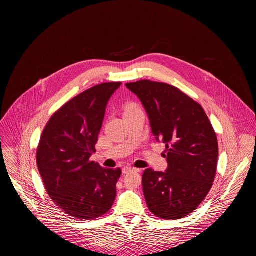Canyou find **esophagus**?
<instances>
[{
  "instance_id": "1",
  "label": "esophagus",
  "mask_w": 256,
  "mask_h": 256,
  "mask_svg": "<svg viewBox=\"0 0 256 256\" xmlns=\"http://www.w3.org/2000/svg\"><path fill=\"white\" fill-rule=\"evenodd\" d=\"M140 170L137 169V168H132V167H129V166H126L123 168V174H128L130 172H140Z\"/></svg>"
}]
</instances>
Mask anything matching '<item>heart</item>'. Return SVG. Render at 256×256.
Returning <instances> with one entry per match:
<instances>
[{
	"label": "heart",
	"mask_w": 256,
	"mask_h": 256,
	"mask_svg": "<svg viewBox=\"0 0 256 256\" xmlns=\"http://www.w3.org/2000/svg\"><path fill=\"white\" fill-rule=\"evenodd\" d=\"M135 108L134 104H128V106L125 108V112L128 110H130V108Z\"/></svg>",
	"instance_id": "heart-1"
}]
</instances>
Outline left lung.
I'll return each instance as SVG.
<instances>
[{"label":"left lung","instance_id":"obj_1","mask_svg":"<svg viewBox=\"0 0 256 256\" xmlns=\"http://www.w3.org/2000/svg\"><path fill=\"white\" fill-rule=\"evenodd\" d=\"M126 87L142 102L156 142L166 146L165 172L148 168L142 190L150 211L163 220L188 216L214 182L218 142L203 108L174 86L142 80Z\"/></svg>","mask_w":256,"mask_h":256}]
</instances>
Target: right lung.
<instances>
[{
	"instance_id": "1",
	"label": "right lung",
	"mask_w": 256,
	"mask_h": 256,
	"mask_svg": "<svg viewBox=\"0 0 256 256\" xmlns=\"http://www.w3.org/2000/svg\"><path fill=\"white\" fill-rule=\"evenodd\" d=\"M122 83L96 85L74 97L47 123L36 150L45 188L64 213L95 220L112 208L121 169L90 161L108 102Z\"/></svg>"
}]
</instances>
